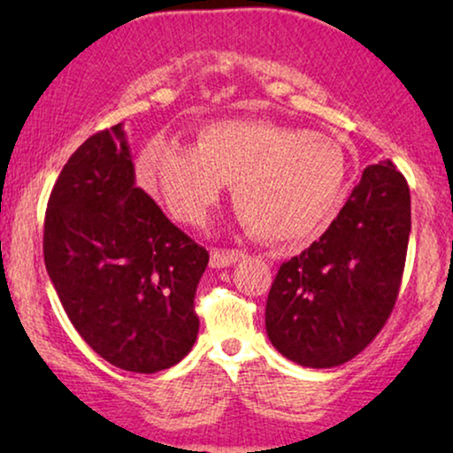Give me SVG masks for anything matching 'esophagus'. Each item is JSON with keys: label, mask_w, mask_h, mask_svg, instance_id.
I'll use <instances>...</instances> for the list:
<instances>
[{"label": "esophagus", "mask_w": 453, "mask_h": 453, "mask_svg": "<svg viewBox=\"0 0 453 453\" xmlns=\"http://www.w3.org/2000/svg\"><path fill=\"white\" fill-rule=\"evenodd\" d=\"M241 257H245V253L239 250H214L210 253V265L212 268H228V265L237 264Z\"/></svg>", "instance_id": "esophagus-1"}]
</instances>
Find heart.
Listing matches in <instances>:
<instances>
[{"label":"heart","instance_id":"b5f03b06","mask_svg":"<svg viewBox=\"0 0 453 453\" xmlns=\"http://www.w3.org/2000/svg\"><path fill=\"white\" fill-rule=\"evenodd\" d=\"M140 177L179 222L197 226L225 185L251 231L274 243H303L342 206L349 179L344 148L326 134L264 119H220L197 132V146L154 140Z\"/></svg>","mask_w":453,"mask_h":453}]
</instances>
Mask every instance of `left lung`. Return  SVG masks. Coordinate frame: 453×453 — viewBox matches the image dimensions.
Here are the masks:
<instances>
[{
  "mask_svg": "<svg viewBox=\"0 0 453 453\" xmlns=\"http://www.w3.org/2000/svg\"><path fill=\"white\" fill-rule=\"evenodd\" d=\"M411 237V189L392 160L369 165L336 220L284 262L265 303L274 349L311 369L338 367L392 313Z\"/></svg>",
  "mask_w": 453,
  "mask_h": 453,
  "instance_id": "8db88e82",
  "label": "left lung"
}]
</instances>
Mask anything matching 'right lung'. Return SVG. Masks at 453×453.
Wrapping results in <instances>:
<instances>
[{"label":"right lung","mask_w":453,"mask_h":453,"mask_svg":"<svg viewBox=\"0 0 453 453\" xmlns=\"http://www.w3.org/2000/svg\"><path fill=\"white\" fill-rule=\"evenodd\" d=\"M42 251L67 318L104 361L157 373L191 350L208 251L135 188L121 123L86 140L61 169Z\"/></svg>","instance_id":"right-lung-1"}]
</instances>
